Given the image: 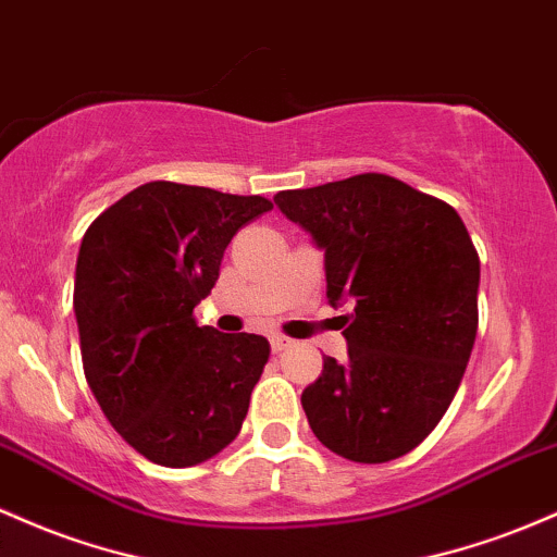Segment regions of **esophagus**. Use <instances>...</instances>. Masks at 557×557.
Instances as JSON below:
<instances>
[{
  "label": "esophagus",
  "mask_w": 557,
  "mask_h": 557,
  "mask_svg": "<svg viewBox=\"0 0 557 557\" xmlns=\"http://www.w3.org/2000/svg\"><path fill=\"white\" fill-rule=\"evenodd\" d=\"M269 344H272L274 354H280V351H285L288 346H293V341L288 338V335H272V338H269Z\"/></svg>",
  "instance_id": "obj_1"
}]
</instances>
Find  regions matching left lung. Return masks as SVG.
<instances>
[{
	"label": "left lung",
	"instance_id": "8db88e82",
	"mask_svg": "<svg viewBox=\"0 0 557 557\" xmlns=\"http://www.w3.org/2000/svg\"><path fill=\"white\" fill-rule=\"evenodd\" d=\"M277 209L325 250L348 344L301 405L314 436L354 462L407 455L438 425L479 330L481 264L460 213L388 174L283 189Z\"/></svg>",
	"mask_w": 557,
	"mask_h": 557
}]
</instances>
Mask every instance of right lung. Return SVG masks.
Returning a JSON list of instances; mask_svg holds the SVG:
<instances>
[{
    "instance_id": "obj_1",
    "label": "right lung",
    "mask_w": 557,
    "mask_h": 557,
    "mask_svg": "<svg viewBox=\"0 0 557 557\" xmlns=\"http://www.w3.org/2000/svg\"><path fill=\"white\" fill-rule=\"evenodd\" d=\"M269 209L261 195L148 182L84 235L73 288L84 375L110 425L156 466H198L240 433L269 341L198 327L193 309L237 230Z\"/></svg>"
}]
</instances>
